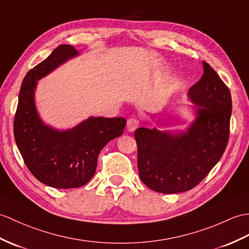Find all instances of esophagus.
Instances as JSON below:
<instances>
[{
  "label": "esophagus",
  "mask_w": 249,
  "mask_h": 249,
  "mask_svg": "<svg viewBox=\"0 0 249 249\" xmlns=\"http://www.w3.org/2000/svg\"><path fill=\"white\" fill-rule=\"evenodd\" d=\"M139 124H140V122H139L138 119L130 118V119L127 120L126 127H127V129H128L129 131H135L138 128Z\"/></svg>",
  "instance_id": "esophagus-1"
}]
</instances>
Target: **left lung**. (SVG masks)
Returning a JSON list of instances; mask_svg holds the SVG:
<instances>
[{
    "label": "left lung",
    "instance_id": "8db88e82",
    "mask_svg": "<svg viewBox=\"0 0 249 249\" xmlns=\"http://www.w3.org/2000/svg\"><path fill=\"white\" fill-rule=\"evenodd\" d=\"M203 66V76L188 92L196 118L186 131L145 127L135 131L139 176L156 192L175 194L193 189L226 149L231 94L217 73L205 61Z\"/></svg>",
    "mask_w": 249,
    "mask_h": 249
}]
</instances>
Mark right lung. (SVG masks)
<instances>
[{"instance_id":"add662e5","label":"right lung","mask_w":249,"mask_h":249,"mask_svg":"<svg viewBox=\"0 0 249 249\" xmlns=\"http://www.w3.org/2000/svg\"><path fill=\"white\" fill-rule=\"evenodd\" d=\"M72 45L62 44L28 71L20 89L15 115V140L28 170L40 182L57 189L82 187L93 177L98 154L123 134L124 118L90 117L71 129L45 125L35 105L38 80L77 56Z\"/></svg>"}]
</instances>
